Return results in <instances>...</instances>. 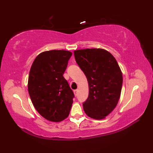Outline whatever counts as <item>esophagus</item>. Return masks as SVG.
<instances>
[{
    "label": "esophagus",
    "instance_id": "esophagus-1",
    "mask_svg": "<svg viewBox=\"0 0 153 153\" xmlns=\"http://www.w3.org/2000/svg\"><path fill=\"white\" fill-rule=\"evenodd\" d=\"M74 92V94H75V95H76V97H77V92H78V90H75Z\"/></svg>",
    "mask_w": 153,
    "mask_h": 153
}]
</instances>
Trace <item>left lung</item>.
I'll use <instances>...</instances> for the list:
<instances>
[{
    "mask_svg": "<svg viewBox=\"0 0 153 153\" xmlns=\"http://www.w3.org/2000/svg\"><path fill=\"white\" fill-rule=\"evenodd\" d=\"M76 63L88 82L89 94L83 107L89 117L102 120L117 105L122 87V73L115 57L101 48L74 51Z\"/></svg>",
    "mask_w": 153,
    "mask_h": 153,
    "instance_id": "8db88e82",
    "label": "left lung"
}]
</instances>
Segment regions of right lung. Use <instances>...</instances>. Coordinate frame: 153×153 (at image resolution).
Here are the masks:
<instances>
[{"label": "right lung", "instance_id": "obj_1", "mask_svg": "<svg viewBox=\"0 0 153 153\" xmlns=\"http://www.w3.org/2000/svg\"><path fill=\"white\" fill-rule=\"evenodd\" d=\"M72 55L52 50L36 56L28 77V92L36 109L47 120L59 122L68 117L74 94L63 74Z\"/></svg>", "mask_w": 153, "mask_h": 153}]
</instances>
